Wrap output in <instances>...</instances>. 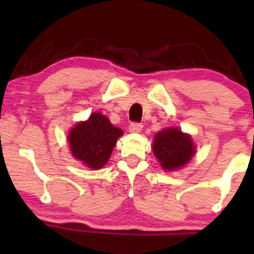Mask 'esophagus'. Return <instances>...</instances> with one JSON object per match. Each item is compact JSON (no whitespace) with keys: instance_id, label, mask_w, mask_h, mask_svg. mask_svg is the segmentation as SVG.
I'll return each instance as SVG.
<instances>
[{"instance_id":"34e87169","label":"esophagus","mask_w":254,"mask_h":254,"mask_svg":"<svg viewBox=\"0 0 254 254\" xmlns=\"http://www.w3.org/2000/svg\"><path fill=\"white\" fill-rule=\"evenodd\" d=\"M143 125L139 124V123H131L129 127V131L130 132H139L142 130Z\"/></svg>"}]
</instances>
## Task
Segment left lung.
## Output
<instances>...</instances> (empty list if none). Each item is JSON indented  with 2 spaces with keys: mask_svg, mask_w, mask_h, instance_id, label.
<instances>
[{
  "mask_svg": "<svg viewBox=\"0 0 254 254\" xmlns=\"http://www.w3.org/2000/svg\"><path fill=\"white\" fill-rule=\"evenodd\" d=\"M153 151L165 171H176L190 161L196 147L190 135L178 127H167L154 137Z\"/></svg>",
  "mask_w": 254,
  "mask_h": 254,
  "instance_id": "left-lung-1",
  "label": "left lung"
}]
</instances>
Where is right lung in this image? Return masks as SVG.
<instances>
[{"mask_svg": "<svg viewBox=\"0 0 254 254\" xmlns=\"http://www.w3.org/2000/svg\"><path fill=\"white\" fill-rule=\"evenodd\" d=\"M123 131L113 127L101 113L94 112L86 122H80L68 136L72 156L92 170L104 167Z\"/></svg>", "mask_w": 254, "mask_h": 254, "instance_id": "right-lung-1", "label": "right lung"}]
</instances>
